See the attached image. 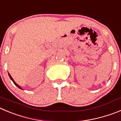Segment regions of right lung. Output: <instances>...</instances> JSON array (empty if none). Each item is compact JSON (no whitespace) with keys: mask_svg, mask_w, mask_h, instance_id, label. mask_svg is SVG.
Instances as JSON below:
<instances>
[{"mask_svg":"<svg viewBox=\"0 0 121 121\" xmlns=\"http://www.w3.org/2000/svg\"><path fill=\"white\" fill-rule=\"evenodd\" d=\"M8 74H9V77H10L12 81H13V82H14V84H15V85H16V86H17V87H18V88H19V89H22V88H21V87H20V86H18V84H17V83H16V82H15V81H14V79H13V78H12V77H11V75H10V74H9V73H8Z\"/></svg>","mask_w":121,"mask_h":121,"instance_id":"obj_1","label":"right lung"}]
</instances>
